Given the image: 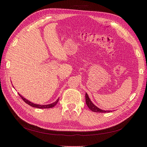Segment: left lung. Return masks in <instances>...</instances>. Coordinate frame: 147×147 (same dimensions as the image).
Here are the masks:
<instances>
[{"label": "left lung", "instance_id": "8db88e82", "mask_svg": "<svg viewBox=\"0 0 147 147\" xmlns=\"http://www.w3.org/2000/svg\"><path fill=\"white\" fill-rule=\"evenodd\" d=\"M85 99H86V104L87 106L88 107L89 109H90L91 111H92V112H97V113H109V112H112V110H104L97 107L93 104L92 101L90 100V97H89L87 93L85 94Z\"/></svg>", "mask_w": 147, "mask_h": 147}]
</instances>
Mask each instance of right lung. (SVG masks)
I'll return each mask as SVG.
<instances>
[{
    "mask_svg": "<svg viewBox=\"0 0 147 147\" xmlns=\"http://www.w3.org/2000/svg\"><path fill=\"white\" fill-rule=\"evenodd\" d=\"M18 94L20 95V96L21 97V99H23L26 104H28V105H29L30 106L32 107H35V108H38V109H49V108H52L53 107H55L56 104L57 103V102L59 101V98L57 99L55 102H53V103L52 104H47V105H40V104H34L33 102H30L29 100H28V99H25L24 97L22 96L20 94Z\"/></svg>",
    "mask_w": 147,
    "mask_h": 147,
    "instance_id": "right-lung-1",
    "label": "right lung"
}]
</instances>
